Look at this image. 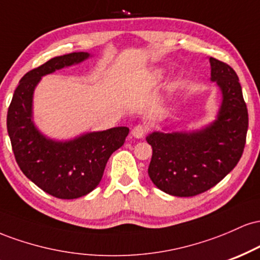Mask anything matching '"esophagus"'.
<instances>
[{
	"instance_id": "34e87169",
	"label": "esophagus",
	"mask_w": 260,
	"mask_h": 260,
	"mask_svg": "<svg viewBox=\"0 0 260 260\" xmlns=\"http://www.w3.org/2000/svg\"><path fill=\"white\" fill-rule=\"evenodd\" d=\"M145 133H147V127L144 124H137L132 129V136L137 139H142L145 136Z\"/></svg>"
}]
</instances>
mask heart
<instances>
[{
    "label": "heart",
    "instance_id": "heart-1",
    "mask_svg": "<svg viewBox=\"0 0 260 260\" xmlns=\"http://www.w3.org/2000/svg\"><path fill=\"white\" fill-rule=\"evenodd\" d=\"M161 77H162V73H161V72H156V73H155V78H156V79H160Z\"/></svg>",
    "mask_w": 260,
    "mask_h": 260
}]
</instances>
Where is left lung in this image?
<instances>
[{
    "instance_id": "left-lung-1",
    "label": "left lung",
    "mask_w": 260,
    "mask_h": 260,
    "mask_svg": "<svg viewBox=\"0 0 260 260\" xmlns=\"http://www.w3.org/2000/svg\"><path fill=\"white\" fill-rule=\"evenodd\" d=\"M211 82L222 95L216 120L192 132H153L148 174L162 192L193 197L210 189L234 170L242 156L248 129V111L237 74L229 64L209 58Z\"/></svg>"
}]
</instances>
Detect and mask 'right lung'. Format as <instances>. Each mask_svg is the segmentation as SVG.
<instances>
[{"label":"right lung","instance_id":"1","mask_svg":"<svg viewBox=\"0 0 260 260\" xmlns=\"http://www.w3.org/2000/svg\"><path fill=\"white\" fill-rule=\"evenodd\" d=\"M89 57L88 52H72L29 71L8 107L7 131L18 166L44 192L59 199L79 198L96 188L109 157L123 145L129 133V128L115 127L61 142L47 138L35 127L32 95L41 77Z\"/></svg>","mask_w":260,"mask_h":260}]
</instances>
